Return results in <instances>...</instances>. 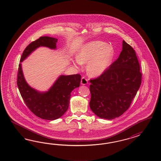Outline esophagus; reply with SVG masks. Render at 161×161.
Segmentation results:
<instances>
[{
  "label": "esophagus",
  "instance_id": "esophagus-1",
  "mask_svg": "<svg viewBox=\"0 0 161 161\" xmlns=\"http://www.w3.org/2000/svg\"><path fill=\"white\" fill-rule=\"evenodd\" d=\"M81 84L82 85H86L88 84V80L85 77H82L81 80Z\"/></svg>",
  "mask_w": 161,
  "mask_h": 161
}]
</instances>
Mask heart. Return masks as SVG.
I'll use <instances>...</instances> for the list:
<instances>
[{"label": "heart", "mask_w": 161, "mask_h": 161, "mask_svg": "<svg viewBox=\"0 0 161 161\" xmlns=\"http://www.w3.org/2000/svg\"><path fill=\"white\" fill-rule=\"evenodd\" d=\"M114 54V49L106 42L94 41L82 47L73 63L77 67L87 63L86 71L88 74L97 77L104 73L110 65Z\"/></svg>", "instance_id": "1"}]
</instances>
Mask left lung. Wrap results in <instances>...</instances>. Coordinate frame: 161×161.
<instances>
[{
    "mask_svg": "<svg viewBox=\"0 0 161 161\" xmlns=\"http://www.w3.org/2000/svg\"><path fill=\"white\" fill-rule=\"evenodd\" d=\"M119 58L100 77L91 80L90 107L96 116L112 120L130 107L141 86L142 74L135 50L125 41Z\"/></svg>",
    "mask_w": 161,
    "mask_h": 161,
    "instance_id": "8db88e82",
    "label": "left lung"
}]
</instances>
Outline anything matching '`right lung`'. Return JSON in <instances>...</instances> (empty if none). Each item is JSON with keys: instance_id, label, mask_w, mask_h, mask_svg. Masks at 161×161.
<instances>
[{"instance_id": "add662e5", "label": "right lung", "mask_w": 161, "mask_h": 161, "mask_svg": "<svg viewBox=\"0 0 161 161\" xmlns=\"http://www.w3.org/2000/svg\"><path fill=\"white\" fill-rule=\"evenodd\" d=\"M57 41L55 38L42 36L28 45L22 55L18 73L17 85L26 106L36 116L49 120L57 119L67 112L71 93L75 88L80 87L81 75H61L48 91L40 92L26 82L21 63L41 47L56 49Z\"/></svg>"}]
</instances>
